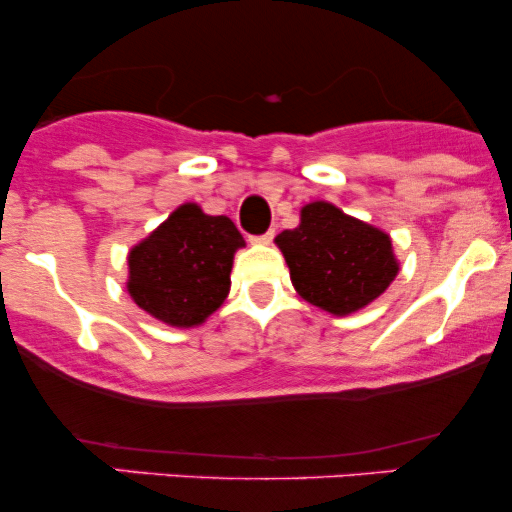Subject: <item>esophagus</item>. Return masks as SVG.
Wrapping results in <instances>:
<instances>
[{
	"instance_id": "esophagus-1",
	"label": "esophagus",
	"mask_w": 512,
	"mask_h": 512,
	"mask_svg": "<svg viewBox=\"0 0 512 512\" xmlns=\"http://www.w3.org/2000/svg\"><path fill=\"white\" fill-rule=\"evenodd\" d=\"M274 240V231H267L264 233V236H252L250 238V243H255V245H269Z\"/></svg>"
}]
</instances>
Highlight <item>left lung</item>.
<instances>
[{
  "instance_id": "1",
  "label": "left lung",
  "mask_w": 512,
  "mask_h": 512,
  "mask_svg": "<svg viewBox=\"0 0 512 512\" xmlns=\"http://www.w3.org/2000/svg\"><path fill=\"white\" fill-rule=\"evenodd\" d=\"M274 243L289 264L298 296L337 317L366 308L399 274L392 238L383 228L322 199L305 204L301 223L279 233Z\"/></svg>"
}]
</instances>
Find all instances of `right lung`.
Listing matches in <instances>:
<instances>
[{
    "label": "right lung",
    "instance_id": "right-lung-1",
    "mask_svg": "<svg viewBox=\"0 0 512 512\" xmlns=\"http://www.w3.org/2000/svg\"><path fill=\"white\" fill-rule=\"evenodd\" d=\"M240 248L245 240L228 216L185 202L129 250L127 293L170 327H199L226 301Z\"/></svg>",
    "mask_w": 512,
    "mask_h": 512
}]
</instances>
